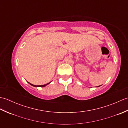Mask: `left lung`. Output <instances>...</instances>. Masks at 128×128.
<instances>
[{
  "label": "left lung",
  "instance_id": "obj_1",
  "mask_svg": "<svg viewBox=\"0 0 128 128\" xmlns=\"http://www.w3.org/2000/svg\"><path fill=\"white\" fill-rule=\"evenodd\" d=\"M97 87H98V86H97Z\"/></svg>",
  "mask_w": 128,
  "mask_h": 128
}]
</instances>
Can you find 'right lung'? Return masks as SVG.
I'll return each instance as SVG.
<instances>
[{
	"instance_id": "1",
	"label": "right lung",
	"mask_w": 128,
	"mask_h": 128,
	"mask_svg": "<svg viewBox=\"0 0 128 128\" xmlns=\"http://www.w3.org/2000/svg\"><path fill=\"white\" fill-rule=\"evenodd\" d=\"M28 83H29V82H28ZM50 83V82H49V83H48V84H45V85H38V86L34 85H32V84H30V83H29V84H30V85H31L32 86H34V87H41V88H42V87H44V86H46V85H47L48 84H49Z\"/></svg>"
}]
</instances>
